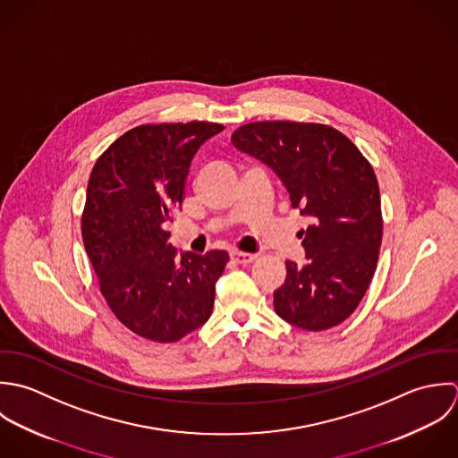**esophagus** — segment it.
Segmentation results:
<instances>
[{
    "mask_svg": "<svg viewBox=\"0 0 458 458\" xmlns=\"http://www.w3.org/2000/svg\"><path fill=\"white\" fill-rule=\"evenodd\" d=\"M230 259L235 262V264H242V266H246V264H251L257 257L255 255H251V253H242V251H232L230 253Z\"/></svg>",
    "mask_w": 458,
    "mask_h": 458,
    "instance_id": "1",
    "label": "esophagus"
}]
</instances>
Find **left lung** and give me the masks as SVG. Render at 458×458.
<instances>
[{
  "label": "left lung",
  "instance_id": "obj_1",
  "mask_svg": "<svg viewBox=\"0 0 458 458\" xmlns=\"http://www.w3.org/2000/svg\"><path fill=\"white\" fill-rule=\"evenodd\" d=\"M232 143L275 172L292 208L310 223L299 232L308 264L286 260L276 313L306 331L342 324L361 302L378 260L382 214L371 165L345 134L322 123L253 122L239 127Z\"/></svg>",
  "mask_w": 458,
  "mask_h": 458
}]
</instances>
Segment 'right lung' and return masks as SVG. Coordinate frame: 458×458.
<instances>
[{"label":"right lung","mask_w":458,"mask_h":458,"mask_svg":"<svg viewBox=\"0 0 458 458\" xmlns=\"http://www.w3.org/2000/svg\"><path fill=\"white\" fill-rule=\"evenodd\" d=\"M223 129L212 122L140 125L93 166L81 217L85 250L111 311L147 340L179 342L212 313L228 253H177L165 225L182 207L194 154Z\"/></svg>","instance_id":"add662e5"}]
</instances>
